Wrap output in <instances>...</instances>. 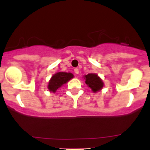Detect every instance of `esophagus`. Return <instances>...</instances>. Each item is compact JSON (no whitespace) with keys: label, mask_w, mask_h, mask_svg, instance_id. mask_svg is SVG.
<instances>
[{"label":"esophagus","mask_w":150,"mask_h":150,"mask_svg":"<svg viewBox=\"0 0 150 150\" xmlns=\"http://www.w3.org/2000/svg\"><path fill=\"white\" fill-rule=\"evenodd\" d=\"M74 72L76 74V75H78V73H79V70H78V68H75V69H74Z\"/></svg>","instance_id":"obj_1"}]
</instances>
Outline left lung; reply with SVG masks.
I'll list each match as a JSON object with an SVG mask.
<instances>
[{"mask_svg":"<svg viewBox=\"0 0 150 150\" xmlns=\"http://www.w3.org/2000/svg\"><path fill=\"white\" fill-rule=\"evenodd\" d=\"M86 83L91 88L92 91L96 92L100 91L103 87L104 83L96 74L90 73L85 75Z\"/></svg>","mask_w":150,"mask_h":150,"instance_id":"obj_1","label":"left lung"}]
</instances>
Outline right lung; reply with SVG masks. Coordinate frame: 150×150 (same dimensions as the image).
Segmentation results:
<instances>
[{
	"instance_id": "1",
	"label": "right lung",
	"mask_w": 150,
	"mask_h": 150,
	"mask_svg": "<svg viewBox=\"0 0 150 150\" xmlns=\"http://www.w3.org/2000/svg\"><path fill=\"white\" fill-rule=\"evenodd\" d=\"M72 78H73V75L70 72H57L51 77L48 83V88L49 89L50 91L54 93L59 88L61 87L63 84L66 83Z\"/></svg>"
}]
</instances>
